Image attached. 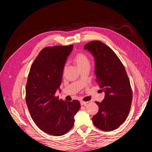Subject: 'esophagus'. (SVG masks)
I'll return each mask as SVG.
<instances>
[{
	"mask_svg": "<svg viewBox=\"0 0 152 152\" xmlns=\"http://www.w3.org/2000/svg\"><path fill=\"white\" fill-rule=\"evenodd\" d=\"M87 103H88V102H84V101H80V104L81 105H86V104H87Z\"/></svg>",
	"mask_w": 152,
	"mask_h": 152,
	"instance_id": "1",
	"label": "esophagus"
}]
</instances>
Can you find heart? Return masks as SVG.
<instances>
[{"mask_svg": "<svg viewBox=\"0 0 152 152\" xmlns=\"http://www.w3.org/2000/svg\"><path fill=\"white\" fill-rule=\"evenodd\" d=\"M75 60L79 67L90 65V60L84 53H78L75 55Z\"/></svg>", "mask_w": 152, "mask_h": 152, "instance_id": "heart-1", "label": "heart"}]
</instances>
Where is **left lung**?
Wrapping results in <instances>:
<instances>
[{"mask_svg":"<svg viewBox=\"0 0 152 152\" xmlns=\"http://www.w3.org/2000/svg\"><path fill=\"white\" fill-rule=\"evenodd\" d=\"M84 48L94 57L96 81L105 93L102 102H96L99 111L92 120L101 130H115L125 122L132 99L126 69L113 50L101 41H91Z\"/></svg>","mask_w":152,"mask_h":152,"instance_id":"left-lung-1","label":"left lung"}]
</instances>
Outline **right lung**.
<instances>
[{
  "instance_id": "1",
  "label": "right lung",
  "mask_w": 152,
  "mask_h": 152,
  "mask_svg": "<svg viewBox=\"0 0 152 152\" xmlns=\"http://www.w3.org/2000/svg\"><path fill=\"white\" fill-rule=\"evenodd\" d=\"M72 49L73 45L44 48L32 63L26 82L25 100L31 117L39 129L52 136L70 131L80 108L78 100L64 102L55 96Z\"/></svg>"
}]
</instances>
